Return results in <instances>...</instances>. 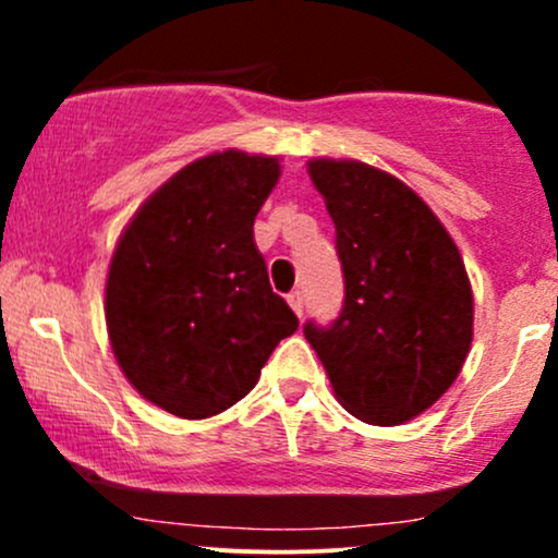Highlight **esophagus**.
Wrapping results in <instances>:
<instances>
[{"mask_svg": "<svg viewBox=\"0 0 558 558\" xmlns=\"http://www.w3.org/2000/svg\"><path fill=\"white\" fill-rule=\"evenodd\" d=\"M288 306H291L293 315H296V317L304 315V296H301V291L288 293Z\"/></svg>", "mask_w": 558, "mask_h": 558, "instance_id": "34e87169", "label": "esophagus"}]
</instances>
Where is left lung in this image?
I'll return each mask as SVG.
<instances>
[{
    "label": "left lung",
    "mask_w": 558,
    "mask_h": 558,
    "mask_svg": "<svg viewBox=\"0 0 558 558\" xmlns=\"http://www.w3.org/2000/svg\"><path fill=\"white\" fill-rule=\"evenodd\" d=\"M336 226L343 312L306 325L336 399L369 425L420 417L462 373L475 299L451 233L390 172L360 159L306 162Z\"/></svg>",
    "instance_id": "1"
}]
</instances>
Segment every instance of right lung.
<instances>
[{
  "instance_id": "right-lung-1",
  "label": "right lung",
  "mask_w": 558,
  "mask_h": 558,
  "mask_svg": "<svg viewBox=\"0 0 558 558\" xmlns=\"http://www.w3.org/2000/svg\"><path fill=\"white\" fill-rule=\"evenodd\" d=\"M280 157L241 149L189 162L136 209L105 283L107 338L125 380L181 420L226 412L299 319L267 280L254 217Z\"/></svg>"
}]
</instances>
